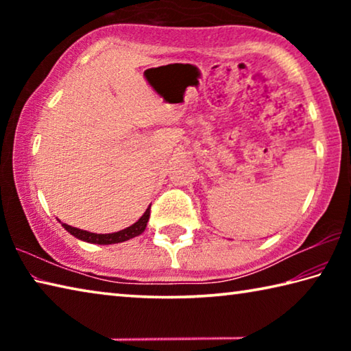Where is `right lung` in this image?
<instances>
[{
  "mask_svg": "<svg viewBox=\"0 0 351 351\" xmlns=\"http://www.w3.org/2000/svg\"><path fill=\"white\" fill-rule=\"evenodd\" d=\"M148 218H150V206H148V209L144 212V215H142L134 224L128 226V228L122 229V230H117V232H112V234L88 232V230L73 228V226H69L66 223H62V226L68 230L71 235H74L75 239H79L82 241L94 243V245H116V243H122V241H127L130 239H134V237H138L144 232L147 228Z\"/></svg>",
  "mask_w": 351,
  "mask_h": 351,
  "instance_id": "obj_1",
  "label": "right lung"
}]
</instances>
